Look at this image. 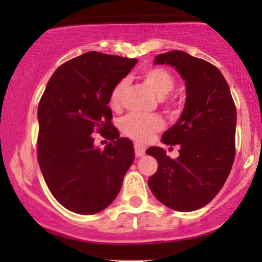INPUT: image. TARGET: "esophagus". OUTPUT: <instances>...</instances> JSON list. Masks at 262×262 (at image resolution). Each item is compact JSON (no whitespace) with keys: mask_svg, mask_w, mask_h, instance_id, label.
<instances>
[{"mask_svg":"<svg viewBox=\"0 0 262 262\" xmlns=\"http://www.w3.org/2000/svg\"><path fill=\"white\" fill-rule=\"evenodd\" d=\"M134 152H135V156L137 158H140V156H143L145 154V148H144L143 145H140V144L135 143L134 144Z\"/></svg>","mask_w":262,"mask_h":262,"instance_id":"obj_1","label":"esophagus"}]
</instances>
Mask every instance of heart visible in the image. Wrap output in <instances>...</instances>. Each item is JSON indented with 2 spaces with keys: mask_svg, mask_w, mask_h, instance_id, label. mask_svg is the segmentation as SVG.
<instances>
[{
  "mask_svg": "<svg viewBox=\"0 0 262 262\" xmlns=\"http://www.w3.org/2000/svg\"><path fill=\"white\" fill-rule=\"evenodd\" d=\"M141 80L146 86L154 91L159 97H165L175 87V79L172 74L162 68H150L141 73ZM125 91V81L121 80L112 87L108 97V106L111 110L119 111L122 107L123 95ZM164 119L158 114L152 116H138L128 114L119 122L121 130L127 137L137 141L148 140L152 134L164 128Z\"/></svg>",
  "mask_w": 262,
  "mask_h": 262,
  "instance_id": "b5f03b06",
  "label": "heart"
}]
</instances>
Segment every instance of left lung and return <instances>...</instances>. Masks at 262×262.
<instances>
[{
  "label": "left lung",
  "mask_w": 262,
  "mask_h": 262,
  "mask_svg": "<svg viewBox=\"0 0 262 262\" xmlns=\"http://www.w3.org/2000/svg\"><path fill=\"white\" fill-rule=\"evenodd\" d=\"M155 64H169L186 81L187 98L181 118L161 137L167 145L180 144V156L151 146L146 154L158 160L148 180L152 194L180 212L202 208L229 176L235 158L236 108L221 71L206 60L181 50L159 54Z\"/></svg>",
  "instance_id": "1"
}]
</instances>
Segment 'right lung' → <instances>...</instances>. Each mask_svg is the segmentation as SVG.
Wrapping results in <instances>:
<instances>
[{"mask_svg": "<svg viewBox=\"0 0 262 262\" xmlns=\"http://www.w3.org/2000/svg\"><path fill=\"white\" fill-rule=\"evenodd\" d=\"M137 59L89 52L60 65L38 106V164L55 200L79 214L107 208L134 160L133 143L119 137L107 106L112 87ZM92 133L111 141L93 146Z\"/></svg>", "mask_w": 262, "mask_h": 262, "instance_id": "add662e5", "label": "right lung"}]
</instances>
